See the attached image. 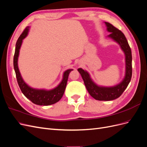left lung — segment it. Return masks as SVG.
Wrapping results in <instances>:
<instances>
[{"instance_id": "obj_1", "label": "left lung", "mask_w": 147, "mask_h": 147, "mask_svg": "<svg viewBox=\"0 0 147 147\" xmlns=\"http://www.w3.org/2000/svg\"><path fill=\"white\" fill-rule=\"evenodd\" d=\"M107 30L110 32L109 37L117 42L121 47L126 56V74L123 80L117 85L112 87L99 86L92 82L90 75L83 69L80 68L78 71L82 75L88 92L98 100H112L121 96L127 87L132 77V53L125 35L121 30L112 24L105 22Z\"/></svg>"}]
</instances>
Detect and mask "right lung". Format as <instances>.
<instances>
[{"instance_id":"add662e5","label":"right lung","mask_w":147,"mask_h":147,"mask_svg":"<svg viewBox=\"0 0 147 147\" xmlns=\"http://www.w3.org/2000/svg\"><path fill=\"white\" fill-rule=\"evenodd\" d=\"M29 27H26L24 31L21 34L16 43L15 52L13 57V66L15 71L16 77L18 83L23 94L29 99L34 104L39 105H50L54 104L58 102L63 97L65 89L67 85V82L69 75L72 69H68L65 71L63 75V80L56 88L51 90H37L29 86L21 77L20 70L18 66V58L20 49L23 40L27 36Z\"/></svg>"}]
</instances>
